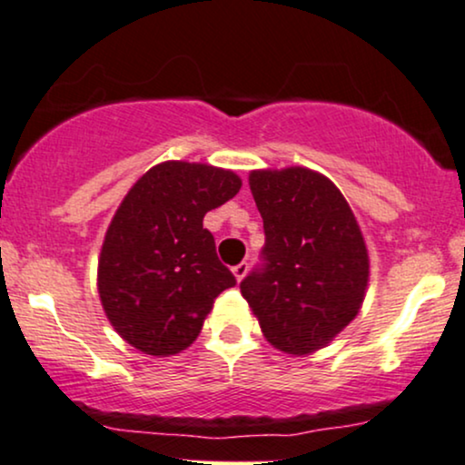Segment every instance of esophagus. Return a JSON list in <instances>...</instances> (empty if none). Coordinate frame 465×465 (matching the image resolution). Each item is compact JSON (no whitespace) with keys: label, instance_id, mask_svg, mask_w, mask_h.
Wrapping results in <instances>:
<instances>
[{"label":"esophagus","instance_id":"obj_1","mask_svg":"<svg viewBox=\"0 0 465 465\" xmlns=\"http://www.w3.org/2000/svg\"><path fill=\"white\" fill-rule=\"evenodd\" d=\"M247 271H249V266H247V262H242V264H238V266H233L232 268V272H233V277H236V282L240 283L244 279V275H247Z\"/></svg>","mask_w":465,"mask_h":465}]
</instances>
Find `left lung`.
<instances>
[{"instance_id": "8db88e82", "label": "left lung", "mask_w": 465, "mask_h": 465, "mask_svg": "<svg viewBox=\"0 0 465 465\" xmlns=\"http://www.w3.org/2000/svg\"><path fill=\"white\" fill-rule=\"evenodd\" d=\"M264 221L266 268L240 292L275 349L301 357L327 346L360 314L371 260L349 201L305 166L249 173Z\"/></svg>"}]
</instances>
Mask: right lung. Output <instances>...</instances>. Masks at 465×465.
<instances>
[{
  "mask_svg": "<svg viewBox=\"0 0 465 465\" xmlns=\"http://www.w3.org/2000/svg\"><path fill=\"white\" fill-rule=\"evenodd\" d=\"M240 186L233 171L169 160L151 166L121 201L99 253L97 290L114 331L141 353H182L216 296L236 286L203 216Z\"/></svg>",
  "mask_w": 465,
  "mask_h": 465,
  "instance_id": "right-lung-1",
  "label": "right lung"
}]
</instances>
